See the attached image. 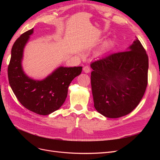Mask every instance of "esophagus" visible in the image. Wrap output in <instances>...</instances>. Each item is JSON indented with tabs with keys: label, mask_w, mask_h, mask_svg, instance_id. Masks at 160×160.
Segmentation results:
<instances>
[{
	"label": "esophagus",
	"mask_w": 160,
	"mask_h": 160,
	"mask_svg": "<svg viewBox=\"0 0 160 160\" xmlns=\"http://www.w3.org/2000/svg\"><path fill=\"white\" fill-rule=\"evenodd\" d=\"M83 71L85 72V73H89V72L91 71V69L89 66H85L83 67Z\"/></svg>",
	"instance_id": "1"
}]
</instances>
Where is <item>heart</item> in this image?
Returning <instances> with one entry per match:
<instances>
[{
    "label": "heart",
    "mask_w": 160,
    "mask_h": 160,
    "mask_svg": "<svg viewBox=\"0 0 160 160\" xmlns=\"http://www.w3.org/2000/svg\"><path fill=\"white\" fill-rule=\"evenodd\" d=\"M111 45V41H108L105 42L103 44V45L101 46V51H108L110 48Z\"/></svg>",
    "instance_id": "obj_1"
}]
</instances>
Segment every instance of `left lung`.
Returning a JSON list of instances; mask_svg holds the SVG:
<instances>
[{"instance_id": "left-lung-1", "label": "left lung", "mask_w": 160, "mask_h": 160, "mask_svg": "<svg viewBox=\"0 0 160 160\" xmlns=\"http://www.w3.org/2000/svg\"><path fill=\"white\" fill-rule=\"evenodd\" d=\"M148 57L136 38L124 52L92 62L94 107L106 118H119L137 107L148 85Z\"/></svg>"}]
</instances>
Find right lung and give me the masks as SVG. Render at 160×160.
I'll return each mask as SVG.
<instances>
[{
  "label": "right lung",
  "mask_w": 160,
  "mask_h": 160,
  "mask_svg": "<svg viewBox=\"0 0 160 160\" xmlns=\"http://www.w3.org/2000/svg\"><path fill=\"white\" fill-rule=\"evenodd\" d=\"M33 28L24 32L14 42L8 67L9 84L24 107L37 114L47 115L59 109L63 104L68 88L75 77L79 75L82 67H59L42 80L28 77L22 66L24 49Z\"/></svg>",
  "instance_id": "obj_1"
}]
</instances>
